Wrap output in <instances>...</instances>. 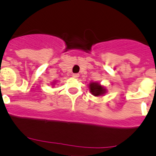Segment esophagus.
<instances>
[{"mask_svg":"<svg viewBox=\"0 0 156 156\" xmlns=\"http://www.w3.org/2000/svg\"><path fill=\"white\" fill-rule=\"evenodd\" d=\"M72 76L74 77V78H78V77H79V74H73V75H72Z\"/></svg>","mask_w":156,"mask_h":156,"instance_id":"1","label":"esophagus"}]
</instances>
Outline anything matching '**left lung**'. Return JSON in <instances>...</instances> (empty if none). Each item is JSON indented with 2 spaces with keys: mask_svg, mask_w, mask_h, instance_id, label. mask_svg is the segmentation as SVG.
Returning a JSON list of instances; mask_svg holds the SVG:
<instances>
[{
  "mask_svg": "<svg viewBox=\"0 0 156 156\" xmlns=\"http://www.w3.org/2000/svg\"><path fill=\"white\" fill-rule=\"evenodd\" d=\"M89 90L91 94L95 97L103 96L107 93L106 87L98 82H90L89 84Z\"/></svg>",
  "mask_w": 156,
  "mask_h": 156,
  "instance_id": "1",
  "label": "left lung"
}]
</instances>
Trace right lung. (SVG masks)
I'll use <instances>...</instances> for the list:
<instances>
[{
    "mask_svg": "<svg viewBox=\"0 0 156 156\" xmlns=\"http://www.w3.org/2000/svg\"><path fill=\"white\" fill-rule=\"evenodd\" d=\"M53 84H55V82H54V83H53Z\"/></svg>",
    "mask_w": 156,
    "mask_h": 156,
    "instance_id": "1",
    "label": "right lung"
}]
</instances>
